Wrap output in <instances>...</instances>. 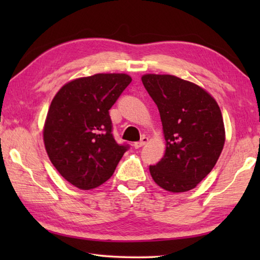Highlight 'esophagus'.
<instances>
[{"instance_id": "34e87169", "label": "esophagus", "mask_w": 260, "mask_h": 260, "mask_svg": "<svg viewBox=\"0 0 260 260\" xmlns=\"http://www.w3.org/2000/svg\"><path fill=\"white\" fill-rule=\"evenodd\" d=\"M148 141H149V138L148 136H143L142 139H141L139 142H135L133 146H134V148L135 149H139V148H141V147H143V146H146V144L148 143Z\"/></svg>"}]
</instances>
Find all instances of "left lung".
<instances>
[{"mask_svg": "<svg viewBox=\"0 0 260 260\" xmlns=\"http://www.w3.org/2000/svg\"><path fill=\"white\" fill-rule=\"evenodd\" d=\"M141 80L159 110L166 146L160 161L149 166L153 181L170 192L191 190L212 171L225 144L217 101L171 74L148 73Z\"/></svg>", "mask_w": 260, "mask_h": 260, "instance_id": "8db88e82", "label": "left lung"}]
</instances>
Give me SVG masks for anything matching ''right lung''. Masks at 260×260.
<instances>
[{
	"label": "right lung",
	"mask_w": 260,
	"mask_h": 260,
	"mask_svg": "<svg viewBox=\"0 0 260 260\" xmlns=\"http://www.w3.org/2000/svg\"><path fill=\"white\" fill-rule=\"evenodd\" d=\"M131 81L126 73H98L67 82L52 99L43 142L52 165L74 187L104 183L128 148L114 141L109 110Z\"/></svg>",
	"instance_id": "add662e5"
}]
</instances>
